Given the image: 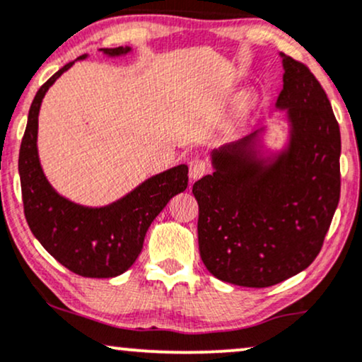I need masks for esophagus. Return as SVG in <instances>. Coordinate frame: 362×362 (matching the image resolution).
Listing matches in <instances>:
<instances>
[{"label": "esophagus", "mask_w": 362, "mask_h": 362, "mask_svg": "<svg viewBox=\"0 0 362 362\" xmlns=\"http://www.w3.org/2000/svg\"><path fill=\"white\" fill-rule=\"evenodd\" d=\"M209 172V163L204 158H194L190 160L189 163V173L192 180H197V178H202L204 175H207Z\"/></svg>", "instance_id": "esophagus-1"}]
</instances>
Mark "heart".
Listing matches in <instances>:
<instances>
[{
    "instance_id": "obj_1",
    "label": "heart",
    "mask_w": 362,
    "mask_h": 362,
    "mask_svg": "<svg viewBox=\"0 0 362 362\" xmlns=\"http://www.w3.org/2000/svg\"><path fill=\"white\" fill-rule=\"evenodd\" d=\"M252 101H255V94L246 93L241 95V99H239V106H241V110H247L252 104Z\"/></svg>"
}]
</instances>
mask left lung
<instances>
[{"label":"left lung","instance_id":"left-lung-1","mask_svg":"<svg viewBox=\"0 0 362 362\" xmlns=\"http://www.w3.org/2000/svg\"><path fill=\"white\" fill-rule=\"evenodd\" d=\"M290 143L272 163L252 148L256 134L212 153L216 172L195 182L199 251L226 283L267 288L317 258L341 197V132L320 82L281 54Z\"/></svg>","mask_w":362,"mask_h":362}]
</instances>
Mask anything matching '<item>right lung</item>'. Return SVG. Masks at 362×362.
<instances>
[{
	"label": "right lung",
	"instance_id": "add662e5",
	"mask_svg": "<svg viewBox=\"0 0 362 362\" xmlns=\"http://www.w3.org/2000/svg\"><path fill=\"white\" fill-rule=\"evenodd\" d=\"M101 50L116 57L132 49ZM79 59H86V55ZM72 64L55 72L38 89L30 106L18 158L25 217L40 245L72 273L86 278H112L136 261L150 224L173 195L187 189L189 168L178 165L148 178L133 192L106 207H84L57 194L43 175L38 160V111L49 87Z\"/></svg>",
	"mask_w": 362,
	"mask_h": 362
}]
</instances>
